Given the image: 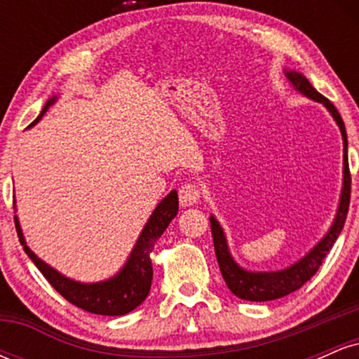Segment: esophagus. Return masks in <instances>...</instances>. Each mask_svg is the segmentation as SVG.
Here are the masks:
<instances>
[{"instance_id": "esophagus-1", "label": "esophagus", "mask_w": 359, "mask_h": 359, "mask_svg": "<svg viewBox=\"0 0 359 359\" xmlns=\"http://www.w3.org/2000/svg\"><path fill=\"white\" fill-rule=\"evenodd\" d=\"M201 199V189L199 185L187 182L184 184L182 187L179 189V201L182 208H191V205H196Z\"/></svg>"}]
</instances>
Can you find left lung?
<instances>
[{
	"label": "left lung",
	"mask_w": 359,
	"mask_h": 359,
	"mask_svg": "<svg viewBox=\"0 0 359 359\" xmlns=\"http://www.w3.org/2000/svg\"><path fill=\"white\" fill-rule=\"evenodd\" d=\"M287 79L294 86L295 90L300 94L314 100L317 102H323L325 109L332 114L334 121L339 126L341 135H343V191H341L339 205H337V212L332 226L325 236L312 248L304 258H300L297 263L287 266V269L278 271H248L241 269L236 262H234L231 253H229L228 241H226L224 231H222L221 224L214 216L209 217L211 221V231H212V241H214V251H216L217 263H219V270L224 278L226 285L233 292L236 297L243 300H251V302H266V300L282 299L285 295L292 294V292L299 290L307 280H311L323 265L325 255L332 248L337 236L341 234L343 229L346 216H348L349 209V197H351V174H349V163H348V137H346V128L343 123V118L337 113L331 101L324 97L323 94L317 93L312 88L311 82L307 81L306 76L295 72V71H285Z\"/></svg>",
	"instance_id": "obj_1"
}]
</instances>
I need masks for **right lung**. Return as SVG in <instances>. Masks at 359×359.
Masks as SVG:
<instances>
[{
    "instance_id": "1",
    "label": "right lung",
    "mask_w": 359,
    "mask_h": 359,
    "mask_svg": "<svg viewBox=\"0 0 359 359\" xmlns=\"http://www.w3.org/2000/svg\"><path fill=\"white\" fill-rule=\"evenodd\" d=\"M57 96H53L47 101L42 113L39 114V118L30 126H34L35 123H39V119H42L43 114L47 113L48 106L53 104ZM177 212H179V197H177V191H172L170 194H167V197L160 201L155 211L151 212L150 219L147 221L145 228L140 234L135 248L131 250L125 266L114 277L96 283L76 282V280L64 277L55 269H52L50 265H47L43 259H40L27 246L22 228H20L18 216H15V226L25 253L30 257L36 269L42 271L43 277L48 280V283L59 292L62 297L69 300L76 307L82 309V311L90 312V314L125 316L133 309H137L147 299L151 287V278H154V269H151L150 258L151 250H154L156 240L162 236L167 226L170 224V221L177 216Z\"/></svg>"
}]
</instances>
